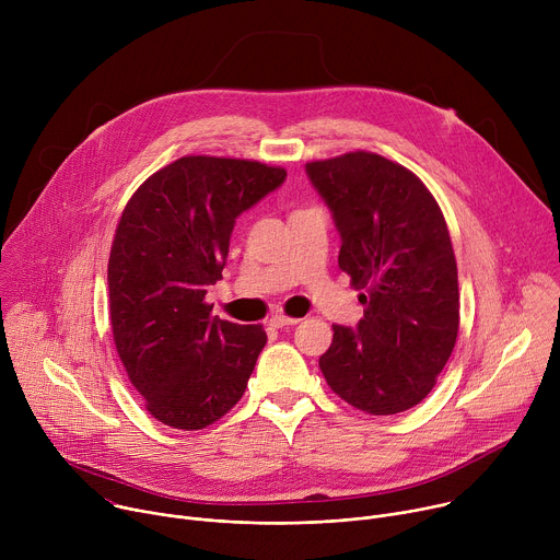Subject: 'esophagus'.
I'll list each match as a JSON object with an SVG mask.
<instances>
[{"label":"esophagus","instance_id":"esophagus-1","mask_svg":"<svg viewBox=\"0 0 560 560\" xmlns=\"http://www.w3.org/2000/svg\"><path fill=\"white\" fill-rule=\"evenodd\" d=\"M299 318H292V316H285V314H272L270 316V326L272 328H285V326H296Z\"/></svg>","mask_w":560,"mask_h":560}]
</instances>
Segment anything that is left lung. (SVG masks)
Returning <instances> with one entry per match:
<instances>
[{
	"label": "left lung",
	"mask_w": 560,
	"mask_h": 560,
	"mask_svg": "<svg viewBox=\"0 0 560 560\" xmlns=\"http://www.w3.org/2000/svg\"><path fill=\"white\" fill-rule=\"evenodd\" d=\"M305 175L341 236L339 268L363 288L357 328L332 326L328 385L368 415L421 404L458 335V275L443 212L404 166L374 152L312 162Z\"/></svg>",
	"instance_id": "left-lung-1"
}]
</instances>
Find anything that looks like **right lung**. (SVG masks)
I'll return each instance as SVG.
<instances>
[{"label":"right lung","mask_w":560,"mask_h":560,"mask_svg":"<svg viewBox=\"0 0 560 560\" xmlns=\"http://www.w3.org/2000/svg\"><path fill=\"white\" fill-rule=\"evenodd\" d=\"M288 173L246 159L182 156L128 201L108 261L110 324L119 359L148 412L201 430L244 396L268 341L261 326L210 316L236 217Z\"/></svg>","instance_id":"obj_1"}]
</instances>
